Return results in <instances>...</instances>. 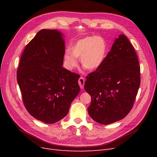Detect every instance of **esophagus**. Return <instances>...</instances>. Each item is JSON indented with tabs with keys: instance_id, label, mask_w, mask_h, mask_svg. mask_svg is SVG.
Here are the masks:
<instances>
[{
	"instance_id": "34e87169",
	"label": "esophagus",
	"mask_w": 157,
	"mask_h": 157,
	"mask_svg": "<svg viewBox=\"0 0 157 157\" xmlns=\"http://www.w3.org/2000/svg\"><path fill=\"white\" fill-rule=\"evenodd\" d=\"M84 82H85V80L84 78L82 77H80L78 79V84L81 89L84 88Z\"/></svg>"
}]
</instances>
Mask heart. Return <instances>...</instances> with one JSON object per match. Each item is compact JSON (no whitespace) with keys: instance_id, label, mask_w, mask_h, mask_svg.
<instances>
[{"instance_id":"obj_1","label":"heart","mask_w":157,"mask_h":157,"mask_svg":"<svg viewBox=\"0 0 157 157\" xmlns=\"http://www.w3.org/2000/svg\"><path fill=\"white\" fill-rule=\"evenodd\" d=\"M106 42L100 36H88L80 39L72 47V52H65L64 59L69 69L78 64L80 58L82 67L89 71L98 69L103 62L106 53Z\"/></svg>"}]
</instances>
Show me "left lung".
Instances as JSON below:
<instances>
[{"label":"left lung","mask_w":157,"mask_h":157,"mask_svg":"<svg viewBox=\"0 0 157 157\" xmlns=\"http://www.w3.org/2000/svg\"><path fill=\"white\" fill-rule=\"evenodd\" d=\"M140 85L137 54L128 38L120 35L101 65L86 77L84 89L92 98L89 115L105 125L122 119L131 111Z\"/></svg>","instance_id":"obj_1"}]
</instances>
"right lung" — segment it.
<instances>
[{"label":"right lung","instance_id":"right-lung-1","mask_svg":"<svg viewBox=\"0 0 157 157\" xmlns=\"http://www.w3.org/2000/svg\"><path fill=\"white\" fill-rule=\"evenodd\" d=\"M64 54L63 33L56 29L40 30L26 46L17 71L26 109L46 124L67 115L80 92L79 75L62 67Z\"/></svg>","mask_w":157,"mask_h":157}]
</instances>
